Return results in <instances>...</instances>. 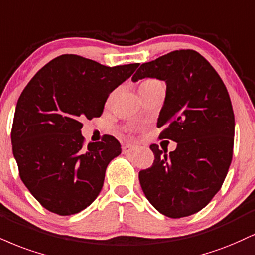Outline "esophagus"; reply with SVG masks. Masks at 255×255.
Masks as SVG:
<instances>
[{
	"instance_id": "esophagus-1",
	"label": "esophagus",
	"mask_w": 255,
	"mask_h": 255,
	"mask_svg": "<svg viewBox=\"0 0 255 255\" xmlns=\"http://www.w3.org/2000/svg\"><path fill=\"white\" fill-rule=\"evenodd\" d=\"M136 147L133 146V145H129V143H126V145L122 146V152L125 153V154H127V153H130L131 151H134Z\"/></svg>"
}]
</instances>
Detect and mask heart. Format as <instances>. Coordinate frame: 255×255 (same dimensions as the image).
I'll use <instances>...</instances> for the list:
<instances>
[{
	"label": "heart",
	"instance_id": "1",
	"mask_svg": "<svg viewBox=\"0 0 255 255\" xmlns=\"http://www.w3.org/2000/svg\"><path fill=\"white\" fill-rule=\"evenodd\" d=\"M159 83H161V82L157 81V79H146V81H143L142 83H141L140 88H148V87H152V85H154V84H159Z\"/></svg>",
	"mask_w": 255,
	"mask_h": 255
}]
</instances>
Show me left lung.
Returning <instances> with one entry per match:
<instances>
[{
	"mask_svg": "<svg viewBox=\"0 0 255 255\" xmlns=\"http://www.w3.org/2000/svg\"><path fill=\"white\" fill-rule=\"evenodd\" d=\"M166 83L158 119L159 139L177 142L166 154L149 146L154 161L139 172L141 189L153 207L171 219L202 210L222 186L233 158L235 120L225 83L194 50L173 51L143 63L131 81Z\"/></svg>",
	"mask_w": 255,
	"mask_h": 255,
	"instance_id": "8db88e82",
	"label": "left lung"
}]
</instances>
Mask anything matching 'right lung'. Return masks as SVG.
<instances>
[{
	"label": "right lung",
	"instance_id": "1",
	"mask_svg": "<svg viewBox=\"0 0 255 255\" xmlns=\"http://www.w3.org/2000/svg\"><path fill=\"white\" fill-rule=\"evenodd\" d=\"M137 66L63 54L23 89L11 127L13 154L21 180L45 209L73 215L96 199L121 145L112 135L85 145L82 120L100 118L109 94Z\"/></svg>",
	"mask_w": 255,
	"mask_h": 255
}]
</instances>
